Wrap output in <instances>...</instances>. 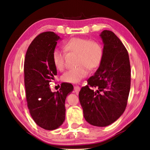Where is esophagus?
Wrapping results in <instances>:
<instances>
[{
	"label": "esophagus",
	"instance_id": "34e87169",
	"mask_svg": "<svg viewBox=\"0 0 150 150\" xmlns=\"http://www.w3.org/2000/svg\"><path fill=\"white\" fill-rule=\"evenodd\" d=\"M80 89H81V88L79 86H74V91H75V93L77 94L79 93V92Z\"/></svg>",
	"mask_w": 150,
	"mask_h": 150
}]
</instances>
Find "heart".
Returning a JSON list of instances; mask_svg holds the SVG:
<instances>
[{
	"mask_svg": "<svg viewBox=\"0 0 150 150\" xmlns=\"http://www.w3.org/2000/svg\"><path fill=\"white\" fill-rule=\"evenodd\" d=\"M65 50L77 54L76 65L77 67L68 70L62 75V80L67 83H78L88 74L89 69L99 66L103 58V48L99 42L83 38H72L65 43ZM54 66L59 71L65 67L64 54L59 49L52 52Z\"/></svg>",
	"mask_w": 150,
	"mask_h": 150,
	"instance_id": "obj_1",
	"label": "heart"
}]
</instances>
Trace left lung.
Segmentation results:
<instances>
[{
    "instance_id": "obj_1",
    "label": "left lung",
    "mask_w": 150,
    "mask_h": 150,
    "mask_svg": "<svg viewBox=\"0 0 150 150\" xmlns=\"http://www.w3.org/2000/svg\"><path fill=\"white\" fill-rule=\"evenodd\" d=\"M100 36L103 44L102 62L87 80V85L81 88L79 97L85 120L103 127L117 120L127 107L130 65L126 48L114 33L104 30ZM91 87L97 88V92Z\"/></svg>"
}]
</instances>
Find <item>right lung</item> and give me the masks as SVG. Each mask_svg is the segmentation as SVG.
<instances>
[{
    "instance_id": "add662e5",
    "label": "right lung",
    "mask_w": 150,
    "mask_h": 150,
    "mask_svg": "<svg viewBox=\"0 0 150 150\" xmlns=\"http://www.w3.org/2000/svg\"><path fill=\"white\" fill-rule=\"evenodd\" d=\"M59 39L54 32L40 33L30 44L24 62V83L30 114L38 126L48 130L63 124L65 101L73 90L71 84L65 83L57 92H52L49 87L57 75L52 55Z\"/></svg>"
}]
</instances>
